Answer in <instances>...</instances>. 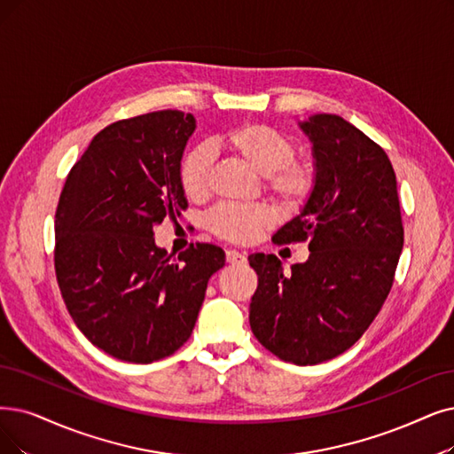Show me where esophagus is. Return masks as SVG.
<instances>
[{
  "label": "esophagus",
  "mask_w": 454,
  "mask_h": 454,
  "mask_svg": "<svg viewBox=\"0 0 454 454\" xmlns=\"http://www.w3.org/2000/svg\"><path fill=\"white\" fill-rule=\"evenodd\" d=\"M227 262H229V264H244V262H246V253L229 249V251H227Z\"/></svg>",
  "instance_id": "1"
}]
</instances>
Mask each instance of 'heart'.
Here are the masks:
<instances>
[{"instance_id":"obj_1","label":"heart","mask_w":454,"mask_h":454,"mask_svg":"<svg viewBox=\"0 0 454 454\" xmlns=\"http://www.w3.org/2000/svg\"><path fill=\"white\" fill-rule=\"evenodd\" d=\"M223 147L262 175L264 188L286 208H300L313 192L315 175L309 164L294 160V143L268 124L247 122L222 136ZM212 151L195 147L180 166V184L188 197L207 193ZM274 222L264 205H222L208 215L210 229L232 242H249Z\"/></svg>"}]
</instances>
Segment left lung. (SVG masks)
<instances>
[{
  "instance_id": "obj_1",
  "label": "left lung",
  "mask_w": 454,
  "mask_h": 454,
  "mask_svg": "<svg viewBox=\"0 0 454 454\" xmlns=\"http://www.w3.org/2000/svg\"><path fill=\"white\" fill-rule=\"evenodd\" d=\"M298 126L313 145L315 184L274 240H307L311 255L290 274L276 255L247 257L259 276L249 324L279 359L317 365L348 350L382 309L404 229L396 176L380 145L332 114Z\"/></svg>"
}]
</instances>
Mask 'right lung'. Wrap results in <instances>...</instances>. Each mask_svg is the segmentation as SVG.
I'll return each instance as SVG.
<instances>
[{"mask_svg":"<svg viewBox=\"0 0 454 454\" xmlns=\"http://www.w3.org/2000/svg\"><path fill=\"white\" fill-rule=\"evenodd\" d=\"M195 117L153 112L106 126L70 169L56 212V276L80 332L106 354L153 364L190 339L210 276L212 244L171 259L154 225L188 201L180 161Z\"/></svg>","mask_w":454,"mask_h":454,"instance_id":"obj_1","label":"right lung"}]
</instances>
